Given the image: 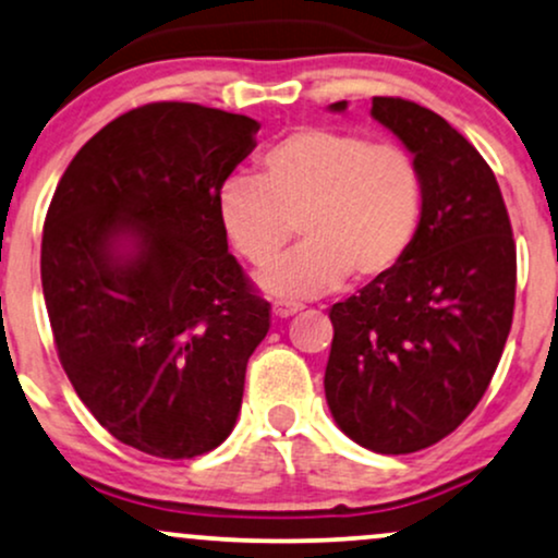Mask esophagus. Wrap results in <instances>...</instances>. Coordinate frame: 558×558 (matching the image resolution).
Segmentation results:
<instances>
[{
  "instance_id": "1",
  "label": "esophagus",
  "mask_w": 558,
  "mask_h": 558,
  "mask_svg": "<svg viewBox=\"0 0 558 558\" xmlns=\"http://www.w3.org/2000/svg\"><path fill=\"white\" fill-rule=\"evenodd\" d=\"M296 312H301L299 301H286V299L272 301V314H275V317L286 319V317H293V314H296Z\"/></svg>"
}]
</instances>
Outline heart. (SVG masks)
<instances>
[{"mask_svg": "<svg viewBox=\"0 0 558 558\" xmlns=\"http://www.w3.org/2000/svg\"><path fill=\"white\" fill-rule=\"evenodd\" d=\"M426 184L402 145L364 134L299 126L259 153L257 179L218 190L226 239L254 267L282 253L296 230L305 244L259 275L272 296H317L351 275L377 283L405 262L421 233Z\"/></svg>", "mask_w": 558, "mask_h": 558, "instance_id": "heart-1", "label": "heart"}]
</instances>
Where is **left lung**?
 I'll return each instance as SVG.
<instances>
[{
    "instance_id": "obj_1",
    "label": "left lung",
    "mask_w": 558,
    "mask_h": 558,
    "mask_svg": "<svg viewBox=\"0 0 558 558\" xmlns=\"http://www.w3.org/2000/svg\"><path fill=\"white\" fill-rule=\"evenodd\" d=\"M372 117L424 171V223L398 270L332 304L325 395L355 445L408 454L452 434L492 385L512 327L517 250L494 171L452 124L387 96Z\"/></svg>"
}]
</instances>
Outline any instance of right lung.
Segmentation results:
<instances>
[{
	"label": "right lung",
	"instance_id": "1",
	"mask_svg": "<svg viewBox=\"0 0 558 558\" xmlns=\"http://www.w3.org/2000/svg\"><path fill=\"white\" fill-rule=\"evenodd\" d=\"M257 130L199 104H145L80 147L46 213L59 361L98 424L153 458H197L233 432L270 330L218 220L220 184Z\"/></svg>",
	"mask_w": 558,
	"mask_h": 558
}]
</instances>
